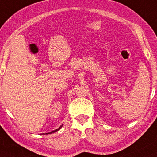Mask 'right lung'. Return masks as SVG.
<instances>
[{"label":"right lung","mask_w":157,"mask_h":157,"mask_svg":"<svg viewBox=\"0 0 157 157\" xmlns=\"http://www.w3.org/2000/svg\"><path fill=\"white\" fill-rule=\"evenodd\" d=\"M62 126H63V125H60V126L59 127V128L56 129V130L52 131V132H48V133H45V134H46V135H48V134H52V133H54V132H57V131H59V129H60L61 128H62ZM45 134H44V133H43V135H45Z\"/></svg>","instance_id":"obj_1"}]
</instances>
